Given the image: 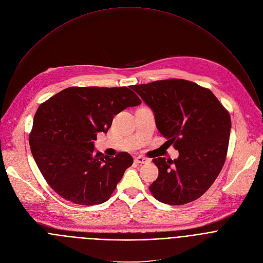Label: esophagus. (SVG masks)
Masks as SVG:
<instances>
[{
	"label": "esophagus",
	"mask_w": 263,
	"mask_h": 263,
	"mask_svg": "<svg viewBox=\"0 0 263 263\" xmlns=\"http://www.w3.org/2000/svg\"><path fill=\"white\" fill-rule=\"evenodd\" d=\"M135 162L141 163V164H143V163H149V162H150V159H148V158H146V157H143V156H138V157L135 158Z\"/></svg>",
	"instance_id": "34e87169"
}]
</instances>
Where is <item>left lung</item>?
<instances>
[{"mask_svg":"<svg viewBox=\"0 0 263 263\" xmlns=\"http://www.w3.org/2000/svg\"><path fill=\"white\" fill-rule=\"evenodd\" d=\"M152 109L159 133L179 151L177 159L153 158L158 177L150 185L159 201L181 205L200 197L226 159L231 120L214 93L194 82L167 79L132 85Z\"/></svg>","mask_w":263,"mask_h":263,"instance_id":"left-lung-1","label":"left lung"}]
</instances>
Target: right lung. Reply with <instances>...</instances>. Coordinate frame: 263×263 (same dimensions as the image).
<instances>
[{
  "mask_svg": "<svg viewBox=\"0 0 263 263\" xmlns=\"http://www.w3.org/2000/svg\"><path fill=\"white\" fill-rule=\"evenodd\" d=\"M129 88L69 87L41 104L29 137L33 157L48 185L63 198L82 205L107 201L134 159L95 151L97 134L115 115L142 102Z\"/></svg>",
  "mask_w": 263,
  "mask_h": 263,
  "instance_id": "1",
  "label": "right lung"
}]
</instances>
